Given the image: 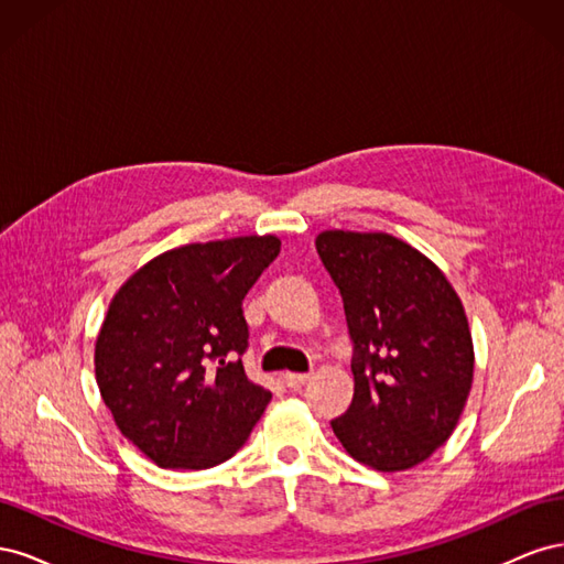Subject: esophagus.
Masks as SVG:
<instances>
[{
    "mask_svg": "<svg viewBox=\"0 0 564 564\" xmlns=\"http://www.w3.org/2000/svg\"><path fill=\"white\" fill-rule=\"evenodd\" d=\"M308 381H311V373H292V371L284 373V383H286L289 388H292V390L303 388Z\"/></svg>",
    "mask_w": 564,
    "mask_h": 564,
    "instance_id": "1",
    "label": "esophagus"
}]
</instances>
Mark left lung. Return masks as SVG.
<instances>
[{"instance_id":"obj_1","label":"left lung","mask_w":564,"mask_h":564,"mask_svg":"<svg viewBox=\"0 0 564 564\" xmlns=\"http://www.w3.org/2000/svg\"><path fill=\"white\" fill-rule=\"evenodd\" d=\"M315 247L352 338V402L332 429L373 470L412 468L445 445L468 400L464 305L445 272L392 235L324 230Z\"/></svg>"}]
</instances>
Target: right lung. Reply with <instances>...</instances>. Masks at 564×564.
<instances>
[{"mask_svg": "<svg viewBox=\"0 0 564 564\" xmlns=\"http://www.w3.org/2000/svg\"><path fill=\"white\" fill-rule=\"evenodd\" d=\"M275 235L164 251L119 286L96 338L117 429L160 468L204 470L240 449L270 402L249 381L242 301L278 259Z\"/></svg>", "mask_w": 564, "mask_h": 564, "instance_id": "right-lung-1", "label": "right lung"}]
</instances>
